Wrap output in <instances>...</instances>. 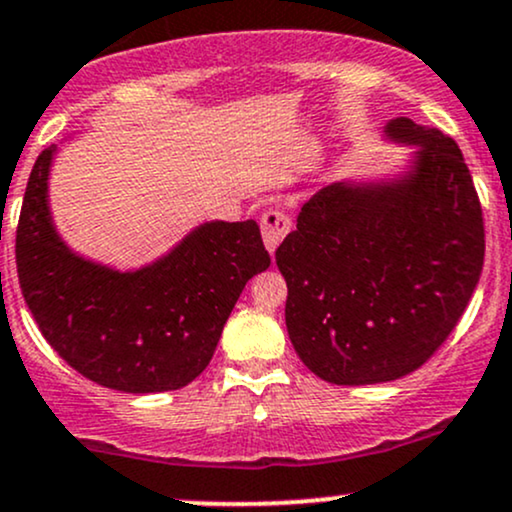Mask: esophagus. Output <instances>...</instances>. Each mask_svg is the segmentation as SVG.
Masks as SVG:
<instances>
[{
  "instance_id": "1",
  "label": "esophagus",
  "mask_w": 512,
  "mask_h": 512,
  "mask_svg": "<svg viewBox=\"0 0 512 512\" xmlns=\"http://www.w3.org/2000/svg\"><path fill=\"white\" fill-rule=\"evenodd\" d=\"M293 221L291 216L286 214V211H279V209H269L262 214V221H260V228H262V240L264 245H267V250L272 252L279 248L281 240L286 238V233L291 231Z\"/></svg>"
}]
</instances>
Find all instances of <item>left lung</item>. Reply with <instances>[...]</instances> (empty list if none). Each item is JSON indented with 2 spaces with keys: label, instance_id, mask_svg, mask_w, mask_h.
Wrapping results in <instances>:
<instances>
[{
  "label": "left lung",
  "instance_id": "obj_1",
  "mask_svg": "<svg viewBox=\"0 0 512 512\" xmlns=\"http://www.w3.org/2000/svg\"><path fill=\"white\" fill-rule=\"evenodd\" d=\"M385 132L419 146L407 173L322 187L276 248L293 349L334 385L390 383L424 366L484 267V216L455 139L409 117Z\"/></svg>",
  "mask_w": 512,
  "mask_h": 512
}]
</instances>
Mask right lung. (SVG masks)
I'll return each instance as SVG.
<instances>
[{"mask_svg":"<svg viewBox=\"0 0 512 512\" xmlns=\"http://www.w3.org/2000/svg\"><path fill=\"white\" fill-rule=\"evenodd\" d=\"M38 156L16 228V269L33 320L74 370L110 390H180L209 366L245 284L269 267L255 221H207L134 272L74 255L57 236Z\"/></svg>","mask_w":512,"mask_h":512,"instance_id":"right-lung-1","label":"right lung"}]
</instances>
